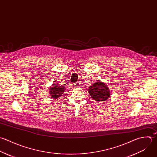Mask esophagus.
I'll use <instances>...</instances> for the list:
<instances>
[{
	"label": "esophagus",
	"mask_w": 157,
	"mask_h": 157,
	"mask_svg": "<svg viewBox=\"0 0 157 157\" xmlns=\"http://www.w3.org/2000/svg\"><path fill=\"white\" fill-rule=\"evenodd\" d=\"M74 86H75V87H79V86H80V83H79V82H76V83L74 84Z\"/></svg>",
	"instance_id": "esophagus-1"
}]
</instances>
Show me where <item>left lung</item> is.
<instances>
[{"instance_id":"8db88e82","label":"left lung","mask_w":157,"mask_h":157,"mask_svg":"<svg viewBox=\"0 0 157 157\" xmlns=\"http://www.w3.org/2000/svg\"><path fill=\"white\" fill-rule=\"evenodd\" d=\"M88 92L97 101H104L109 97L110 92L107 86L102 82H96L88 89Z\"/></svg>"}]
</instances>
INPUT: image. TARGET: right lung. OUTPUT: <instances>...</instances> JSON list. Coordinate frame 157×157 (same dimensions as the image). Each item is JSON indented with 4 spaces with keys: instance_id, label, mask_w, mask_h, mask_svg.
Instances as JSON below:
<instances>
[{
    "instance_id": "obj_1",
    "label": "right lung",
    "mask_w": 157,
    "mask_h": 157,
    "mask_svg": "<svg viewBox=\"0 0 157 157\" xmlns=\"http://www.w3.org/2000/svg\"><path fill=\"white\" fill-rule=\"evenodd\" d=\"M65 90V88L63 86H59L57 84H53V86L50 87L49 94L51 98L54 99H57L62 96V94L64 92Z\"/></svg>"
}]
</instances>
